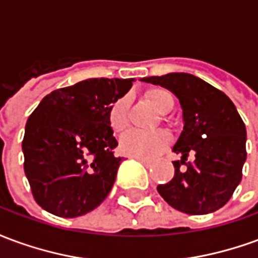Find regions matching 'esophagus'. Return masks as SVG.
Masks as SVG:
<instances>
[{
  "label": "esophagus",
  "mask_w": 258,
  "mask_h": 258,
  "mask_svg": "<svg viewBox=\"0 0 258 258\" xmlns=\"http://www.w3.org/2000/svg\"><path fill=\"white\" fill-rule=\"evenodd\" d=\"M135 160H138L140 163H142V164H145V166H149L151 163L148 162V160H145V159H142V157H134Z\"/></svg>",
  "instance_id": "1"
}]
</instances>
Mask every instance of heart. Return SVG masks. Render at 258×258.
<instances>
[{"label":"heart","instance_id":"1","mask_svg":"<svg viewBox=\"0 0 258 258\" xmlns=\"http://www.w3.org/2000/svg\"><path fill=\"white\" fill-rule=\"evenodd\" d=\"M149 99L157 112L167 114L174 109L175 101L173 94L166 88L156 87L146 92ZM130 99L128 96H120L107 109V123L114 134H124L130 127ZM168 135L162 131H131L120 141V152L127 156L153 159L159 155L164 146L167 145Z\"/></svg>","mask_w":258,"mask_h":258}]
</instances>
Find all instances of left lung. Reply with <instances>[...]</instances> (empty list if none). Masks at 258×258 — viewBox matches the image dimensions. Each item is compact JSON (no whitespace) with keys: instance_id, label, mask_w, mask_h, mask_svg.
Segmentation results:
<instances>
[{"instance_id":"obj_1","label":"left lung","mask_w":258,"mask_h":258,"mask_svg":"<svg viewBox=\"0 0 258 258\" xmlns=\"http://www.w3.org/2000/svg\"><path fill=\"white\" fill-rule=\"evenodd\" d=\"M179 99L184 130L173 148L174 177L157 192L178 211L200 216L221 209L242 179L246 162V127L232 101L199 77L168 73L144 77ZM194 154V162H186ZM181 165H185L182 169Z\"/></svg>"}]
</instances>
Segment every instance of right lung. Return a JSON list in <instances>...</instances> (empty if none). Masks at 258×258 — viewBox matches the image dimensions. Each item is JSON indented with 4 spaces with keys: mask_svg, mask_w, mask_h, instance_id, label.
Listing matches in <instances>:
<instances>
[{
    "mask_svg": "<svg viewBox=\"0 0 258 258\" xmlns=\"http://www.w3.org/2000/svg\"><path fill=\"white\" fill-rule=\"evenodd\" d=\"M134 79H88L48 94L27 118L22 149L31 194L44 210L84 216L106 199L123 157L107 109Z\"/></svg>",
    "mask_w": 258,
    "mask_h": 258,
    "instance_id": "add662e5",
    "label": "right lung"
}]
</instances>
